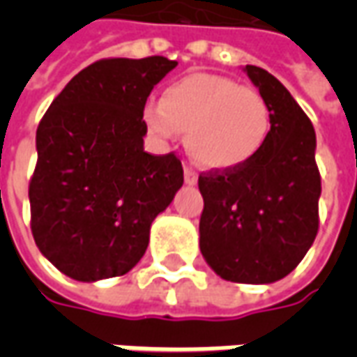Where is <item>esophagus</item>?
<instances>
[{
  "mask_svg": "<svg viewBox=\"0 0 357 357\" xmlns=\"http://www.w3.org/2000/svg\"><path fill=\"white\" fill-rule=\"evenodd\" d=\"M183 178H185L187 185H197V181H199L197 172H195L193 168H187V166H185V172H183Z\"/></svg>",
  "mask_w": 357,
  "mask_h": 357,
  "instance_id": "34e87169",
  "label": "esophagus"
}]
</instances>
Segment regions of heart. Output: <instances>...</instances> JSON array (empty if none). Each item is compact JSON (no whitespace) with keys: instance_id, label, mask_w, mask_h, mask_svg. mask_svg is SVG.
<instances>
[{"instance_id":"b5f03b06","label":"heart","mask_w":357,"mask_h":357,"mask_svg":"<svg viewBox=\"0 0 357 357\" xmlns=\"http://www.w3.org/2000/svg\"><path fill=\"white\" fill-rule=\"evenodd\" d=\"M143 118L160 139L187 132V153L208 170H231L252 160L271 126L268 102L258 91L206 73L170 84L162 101L147 102Z\"/></svg>"}]
</instances>
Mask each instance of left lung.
<instances>
[{
	"mask_svg": "<svg viewBox=\"0 0 357 357\" xmlns=\"http://www.w3.org/2000/svg\"><path fill=\"white\" fill-rule=\"evenodd\" d=\"M243 70L268 102L271 128L252 160L199 176V243L222 279L268 284L289 275L314 245L321 178L314 126L298 102L268 70Z\"/></svg>",
	"mask_w": 357,
	"mask_h": 357,
	"instance_id": "8db88e82",
	"label": "left lung"
}]
</instances>
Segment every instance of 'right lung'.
<instances>
[{
  "label": "right lung",
  "instance_id": "right-lung-1",
  "mask_svg": "<svg viewBox=\"0 0 357 357\" xmlns=\"http://www.w3.org/2000/svg\"><path fill=\"white\" fill-rule=\"evenodd\" d=\"M178 63L102 59L68 82L36 132L28 187L40 252L76 281L124 275L149 245L151 224L183 185L174 153H145L143 109Z\"/></svg>",
  "mask_w": 357,
  "mask_h": 357
}]
</instances>
